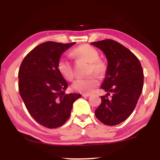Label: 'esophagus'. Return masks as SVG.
I'll return each mask as SVG.
<instances>
[{
	"mask_svg": "<svg viewBox=\"0 0 160 160\" xmlns=\"http://www.w3.org/2000/svg\"><path fill=\"white\" fill-rule=\"evenodd\" d=\"M82 96H83V97H85V98H87V97H89V96H91V94L84 93V94H82Z\"/></svg>",
	"mask_w": 160,
	"mask_h": 160,
	"instance_id": "obj_1",
	"label": "esophagus"
}]
</instances>
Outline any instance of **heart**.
<instances>
[{"instance_id":"b5f03b06","label":"heart","mask_w":160,"mask_h":160,"mask_svg":"<svg viewBox=\"0 0 160 160\" xmlns=\"http://www.w3.org/2000/svg\"><path fill=\"white\" fill-rule=\"evenodd\" d=\"M71 56L76 60H84L89 63V74L95 73L100 77L106 75L107 65L103 60L100 59V54L97 49L89 44H83L75 48L71 52ZM57 68L59 73L65 79L72 81L73 79L74 71L73 65L66 58L59 59ZM99 84V79L97 76L92 75L89 77L78 78L72 84L73 90L82 93H90Z\"/></svg>"}]
</instances>
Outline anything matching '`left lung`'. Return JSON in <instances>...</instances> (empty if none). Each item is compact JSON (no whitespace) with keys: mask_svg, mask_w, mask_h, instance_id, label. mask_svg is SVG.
<instances>
[{"mask_svg":"<svg viewBox=\"0 0 160 160\" xmlns=\"http://www.w3.org/2000/svg\"><path fill=\"white\" fill-rule=\"evenodd\" d=\"M92 44L101 49L108 60L101 87L108 93L100 97L95 117L106 125H117L128 119L136 106L143 90V68L137 57L117 41L105 39Z\"/></svg>","mask_w":160,"mask_h":160,"instance_id":"obj_1","label":"left lung"}]
</instances>
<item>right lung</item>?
I'll list each match as a JSON object with an SVG mask.
<instances>
[{
  "label": "right lung",
  "instance_id": "right-lung-1",
  "mask_svg": "<svg viewBox=\"0 0 160 160\" xmlns=\"http://www.w3.org/2000/svg\"><path fill=\"white\" fill-rule=\"evenodd\" d=\"M75 42L47 41L32 49L19 67V92L31 117L45 128H57L68 119L80 94H66L68 83L57 64L61 54Z\"/></svg>",
  "mask_w": 160,
  "mask_h": 160
}]
</instances>
